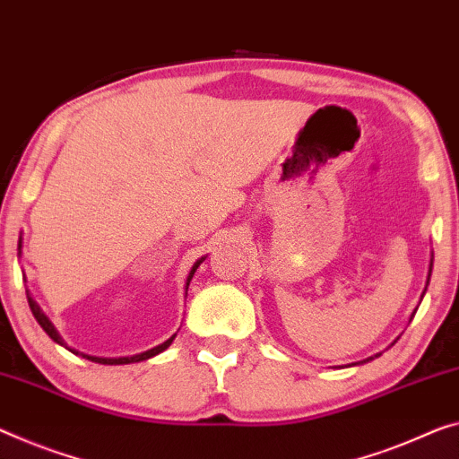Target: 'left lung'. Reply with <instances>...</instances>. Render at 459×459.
Returning <instances> with one entry per match:
<instances>
[{
	"label": "left lung",
	"mask_w": 459,
	"mask_h": 459,
	"mask_svg": "<svg viewBox=\"0 0 459 459\" xmlns=\"http://www.w3.org/2000/svg\"><path fill=\"white\" fill-rule=\"evenodd\" d=\"M431 273H433V252H431V260H429V273H427V283H425V289H422V295H420V301H422V298H425V293H427V287H429V281H431ZM419 301V303H420ZM417 309H419V306L417 307H414V312L411 314V320L414 318V314H417ZM400 338V336H398ZM398 338H396V341H398ZM396 341H394V342H396ZM392 342V344H394ZM392 344H390V347H392ZM379 355H382V352H376V355H371V357H368V359H363V361H359V363H352V365H361V363H369V361H373V359H376V357H379Z\"/></svg>",
	"instance_id": "left-lung-1"
}]
</instances>
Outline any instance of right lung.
Segmentation results:
<instances>
[{
  "mask_svg": "<svg viewBox=\"0 0 459 459\" xmlns=\"http://www.w3.org/2000/svg\"><path fill=\"white\" fill-rule=\"evenodd\" d=\"M18 256H22V234H20V239H18ZM205 258H207V256H201L199 260H196V263H195L193 266H190V271H188V277H186V283H185V291H188V285H190V281H193V277H195L196 269H199L201 263H203V260H205ZM185 295H186V293H185ZM26 298H28V306H30L32 314H34V318H37V322L40 324V328L45 330V333H47L48 336H51L55 342L61 344V347H65L67 351H72L74 355H82L83 359H90V361H94V363H100V365H129V363H139V361H145V359H152V357L160 355V352H164L168 347H170V344L174 342V338H176V334H172L170 338H168L166 342H161V344H158V347H153V349H150V351H143V352H139V355H133V357H96V355H86V352H80V351H77V349L67 347V342L63 341L61 334L57 333V328H55V326H53V322L47 318V314L42 312L39 303L32 299V295H30V291H28V289H26Z\"/></svg>",
  "mask_w": 459,
  "mask_h": 459,
  "instance_id": "right-lung-1",
  "label": "right lung"
}]
</instances>
